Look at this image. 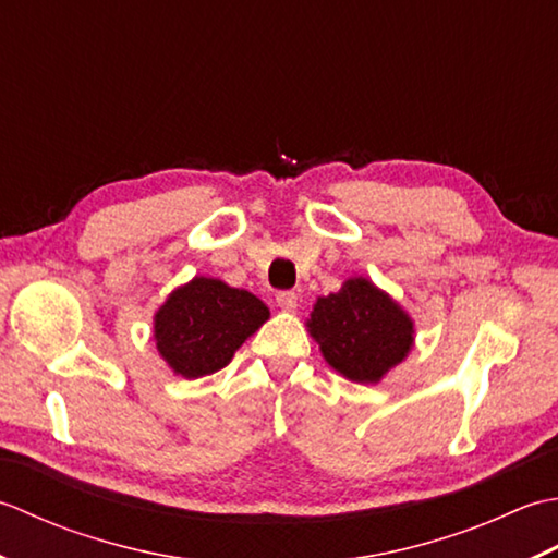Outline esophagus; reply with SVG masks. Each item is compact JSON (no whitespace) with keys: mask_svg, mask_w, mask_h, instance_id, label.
<instances>
[{"mask_svg":"<svg viewBox=\"0 0 558 558\" xmlns=\"http://www.w3.org/2000/svg\"><path fill=\"white\" fill-rule=\"evenodd\" d=\"M277 305L281 311L293 313L295 305H299V295H295L293 291H281V293H277Z\"/></svg>","mask_w":558,"mask_h":558,"instance_id":"1","label":"esophagus"}]
</instances>
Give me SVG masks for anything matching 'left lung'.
I'll return each instance as SVG.
<instances>
[{
	"label": "left lung",
	"instance_id": "8db88e82",
	"mask_svg": "<svg viewBox=\"0 0 558 558\" xmlns=\"http://www.w3.org/2000/svg\"><path fill=\"white\" fill-rule=\"evenodd\" d=\"M329 368L351 383L375 385L414 349V320L388 291L366 277L317 295L305 320Z\"/></svg>",
	"mask_w": 558,
	"mask_h": 558
}]
</instances>
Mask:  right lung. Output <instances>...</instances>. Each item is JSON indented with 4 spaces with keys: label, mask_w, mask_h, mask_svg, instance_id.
<instances>
[{
    "label": "right lung",
    "mask_w": 558,
    "mask_h": 558,
    "mask_svg": "<svg viewBox=\"0 0 558 558\" xmlns=\"http://www.w3.org/2000/svg\"><path fill=\"white\" fill-rule=\"evenodd\" d=\"M267 320L269 308L255 293L214 277H192L154 313V342L170 371L197 380L229 366Z\"/></svg>",
    "instance_id": "add662e5"
}]
</instances>
